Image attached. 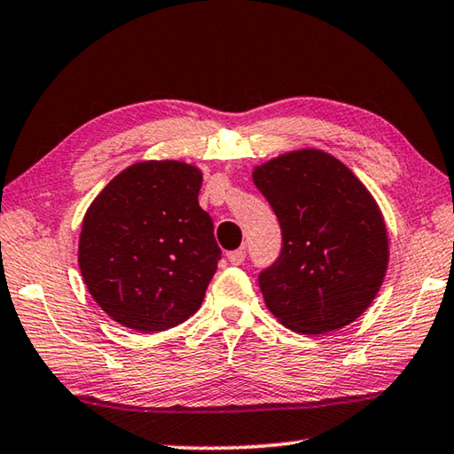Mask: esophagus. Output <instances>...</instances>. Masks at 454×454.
I'll return each mask as SVG.
<instances>
[{
	"instance_id": "34e87169",
	"label": "esophagus",
	"mask_w": 454,
	"mask_h": 454,
	"mask_svg": "<svg viewBox=\"0 0 454 454\" xmlns=\"http://www.w3.org/2000/svg\"><path fill=\"white\" fill-rule=\"evenodd\" d=\"M226 256H228V262H230V264L238 266V264H242L244 260H246V250H244V248H238V250L228 252Z\"/></svg>"
}]
</instances>
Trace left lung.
<instances>
[{"mask_svg": "<svg viewBox=\"0 0 454 454\" xmlns=\"http://www.w3.org/2000/svg\"><path fill=\"white\" fill-rule=\"evenodd\" d=\"M252 180L282 230L278 260L258 276L268 310L302 334L355 322L388 266L387 224L371 192L340 160L314 148L268 160Z\"/></svg>", "mask_w": 454, "mask_h": 454, "instance_id": "8db88e82", "label": "left lung"}]
</instances>
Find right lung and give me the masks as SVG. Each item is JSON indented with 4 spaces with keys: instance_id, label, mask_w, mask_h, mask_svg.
I'll list each match as a JSON object with an SVG mask.
<instances>
[{
    "instance_id": "right-lung-1",
    "label": "right lung",
    "mask_w": 454,
    "mask_h": 454,
    "mask_svg": "<svg viewBox=\"0 0 454 454\" xmlns=\"http://www.w3.org/2000/svg\"><path fill=\"white\" fill-rule=\"evenodd\" d=\"M202 172L148 160L120 172L82 222L78 262L107 317L140 333L188 320L204 301L220 248L198 204Z\"/></svg>"
}]
</instances>
